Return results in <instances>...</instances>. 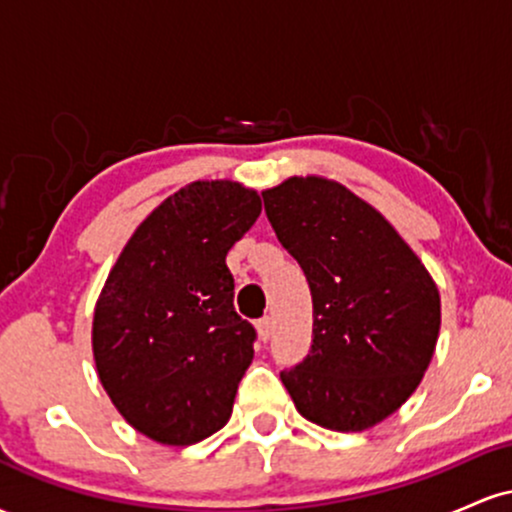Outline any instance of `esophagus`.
Masks as SVG:
<instances>
[{"instance_id":"obj_1","label":"esophagus","mask_w":512,"mask_h":512,"mask_svg":"<svg viewBox=\"0 0 512 512\" xmlns=\"http://www.w3.org/2000/svg\"><path fill=\"white\" fill-rule=\"evenodd\" d=\"M257 332H260L262 342H269V337H272V332H274L272 317H269V315L260 317V320H257Z\"/></svg>"}]
</instances>
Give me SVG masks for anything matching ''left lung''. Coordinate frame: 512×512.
<instances>
[{
    "label": "left lung",
    "mask_w": 512,
    "mask_h": 512,
    "mask_svg": "<svg viewBox=\"0 0 512 512\" xmlns=\"http://www.w3.org/2000/svg\"><path fill=\"white\" fill-rule=\"evenodd\" d=\"M262 199L313 296V344L281 383L313 424L366 431L424 378L440 330L436 284L395 228L337 182L289 178Z\"/></svg>",
    "instance_id": "8db88e82"
}]
</instances>
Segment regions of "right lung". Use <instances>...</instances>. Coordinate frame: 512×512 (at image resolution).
I'll list each match as a JSON object with an SVG mask.
<instances>
[{
    "instance_id": "obj_1",
    "label": "right lung",
    "mask_w": 512,
    "mask_h": 512,
    "mask_svg": "<svg viewBox=\"0 0 512 512\" xmlns=\"http://www.w3.org/2000/svg\"><path fill=\"white\" fill-rule=\"evenodd\" d=\"M262 211L238 182H192L134 231L93 315V356L139 433L192 445L231 419L257 332L233 308L226 255Z\"/></svg>"
}]
</instances>
